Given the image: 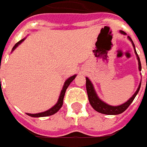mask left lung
<instances>
[{
  "label": "left lung",
  "mask_w": 147,
  "mask_h": 147,
  "mask_svg": "<svg viewBox=\"0 0 147 147\" xmlns=\"http://www.w3.org/2000/svg\"><path fill=\"white\" fill-rule=\"evenodd\" d=\"M120 33L123 34H126L125 32H123L122 30L120 31ZM128 38L132 43L133 46H134V49H135V45L133 43L131 38L128 36ZM135 53H136V56H137V59H138V62H139V70L141 71L142 69V67H141V62H140V59H139V56L136 53V49H135ZM140 86H141V83L139 84L138 89L136 91V93L132 95V97H131L129 98V100H127L125 103H123L122 105H117V106H112V105H109L108 104H106L105 102H102L101 99L99 98L97 94H96L95 90H94V86L93 84L90 82V80L86 77V92H87V95H88V99H89V102L90 103V105L92 106L94 109H95L97 112L98 113H101L103 114H107V115H117V114L122 113L123 112L126 110L128 108L131 102H133V100L135 99L136 96L137 95V94L139 93V90L140 89Z\"/></svg>",
  "instance_id": "8db88e82"
}]
</instances>
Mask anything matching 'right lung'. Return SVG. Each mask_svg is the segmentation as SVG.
<instances>
[{
  "label": "right lung",
  "instance_id": "1",
  "mask_svg": "<svg viewBox=\"0 0 147 147\" xmlns=\"http://www.w3.org/2000/svg\"><path fill=\"white\" fill-rule=\"evenodd\" d=\"M24 39H22L20 40V42H18L16 45H14V47L12 48V51L14 50L17 47L18 45H20V43L24 42ZM76 75H74L73 76H71L69 77L68 79H67L66 81H65V83L64 84V86H63V89L61 90V94H60V97H59V99H58L57 102V104L54 105V106H53L51 109H49V110L45 111V112H42V113H35V114H31V113H27L28 116H30V117H48V116H51V115H53L55 114L57 112L59 111V109L62 107V105H63V101H64V94H65V91H66V90L68 87V86L70 85V83L72 82L74 80V79L76 78Z\"/></svg>",
  "mask_w": 147,
  "mask_h": 147
}]
</instances>
